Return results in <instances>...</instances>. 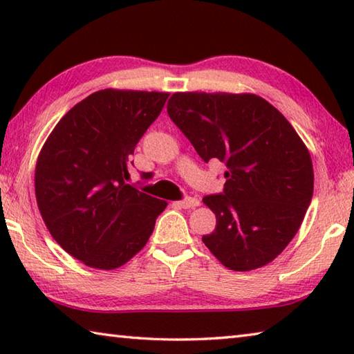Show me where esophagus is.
<instances>
[{
    "label": "esophagus",
    "mask_w": 354,
    "mask_h": 354,
    "mask_svg": "<svg viewBox=\"0 0 354 354\" xmlns=\"http://www.w3.org/2000/svg\"><path fill=\"white\" fill-rule=\"evenodd\" d=\"M178 205L181 206V207H184V209H190V207L200 206V200H196V198H185L183 201H179Z\"/></svg>",
    "instance_id": "34e87169"
}]
</instances>
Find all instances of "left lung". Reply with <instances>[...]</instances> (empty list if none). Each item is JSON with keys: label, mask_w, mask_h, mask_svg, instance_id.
I'll return each mask as SVG.
<instances>
[{"label": "left lung", "mask_w": 354, "mask_h": 354, "mask_svg": "<svg viewBox=\"0 0 354 354\" xmlns=\"http://www.w3.org/2000/svg\"><path fill=\"white\" fill-rule=\"evenodd\" d=\"M167 112L205 162L226 165L223 194L203 198L217 218L203 242L230 270L267 266L295 237L314 194L301 137L254 93L176 92Z\"/></svg>", "instance_id": "left-lung-1"}]
</instances>
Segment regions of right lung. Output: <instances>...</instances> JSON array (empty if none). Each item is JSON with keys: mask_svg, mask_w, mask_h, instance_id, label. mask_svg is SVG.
Listing matches in <instances>:
<instances>
[{"mask_svg": "<svg viewBox=\"0 0 354 354\" xmlns=\"http://www.w3.org/2000/svg\"><path fill=\"white\" fill-rule=\"evenodd\" d=\"M169 95L95 92L59 120L40 149L34 173L40 215L53 239L84 266H124L145 247L167 207L124 181L137 142Z\"/></svg>", "mask_w": 354, "mask_h": 354, "instance_id": "1", "label": "right lung"}]
</instances>
